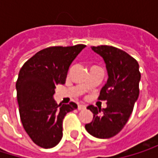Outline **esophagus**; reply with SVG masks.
<instances>
[{"mask_svg":"<svg viewBox=\"0 0 158 158\" xmlns=\"http://www.w3.org/2000/svg\"><path fill=\"white\" fill-rule=\"evenodd\" d=\"M86 108V105L84 104H79L78 105V110H84Z\"/></svg>","mask_w":158,"mask_h":158,"instance_id":"obj_1","label":"esophagus"}]
</instances>
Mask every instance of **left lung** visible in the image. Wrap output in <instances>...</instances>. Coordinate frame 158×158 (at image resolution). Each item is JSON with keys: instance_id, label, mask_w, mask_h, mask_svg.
Listing matches in <instances>:
<instances>
[{"instance_id": "1", "label": "left lung", "mask_w": 158, "mask_h": 158, "mask_svg": "<svg viewBox=\"0 0 158 158\" xmlns=\"http://www.w3.org/2000/svg\"><path fill=\"white\" fill-rule=\"evenodd\" d=\"M106 65L108 79L100 92V100L107 101L105 109L89 105L93 119L85 125L94 137L107 139L116 135L126 124L139 96L141 74L138 62L126 52L110 46L91 47Z\"/></svg>"}]
</instances>
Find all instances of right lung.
Returning <instances> with one entry per match:
<instances>
[{
	"mask_svg": "<svg viewBox=\"0 0 158 158\" xmlns=\"http://www.w3.org/2000/svg\"><path fill=\"white\" fill-rule=\"evenodd\" d=\"M85 47L45 48L20 69L16 90L21 122L32 141L43 148L60 142L65 115L78 108L75 102L57 105L53 97L56 86L65 84L69 66Z\"/></svg>",
	"mask_w": 158,
	"mask_h": 158,
	"instance_id": "obj_1",
	"label": "right lung"
}]
</instances>
